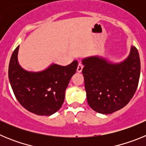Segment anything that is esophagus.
<instances>
[{
    "label": "esophagus",
    "mask_w": 146,
    "mask_h": 146,
    "mask_svg": "<svg viewBox=\"0 0 146 146\" xmlns=\"http://www.w3.org/2000/svg\"><path fill=\"white\" fill-rule=\"evenodd\" d=\"M82 68H83V66H82V64H78V66H77V72H82Z\"/></svg>",
    "instance_id": "34e87169"
}]
</instances>
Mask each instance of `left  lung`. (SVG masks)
Instances as JSON below:
<instances>
[{
    "mask_svg": "<svg viewBox=\"0 0 146 146\" xmlns=\"http://www.w3.org/2000/svg\"><path fill=\"white\" fill-rule=\"evenodd\" d=\"M87 101L94 111L111 114L128 104L138 86L140 60L131 45L126 58L118 63L99 55L82 60Z\"/></svg>",
    "mask_w": 146,
    "mask_h": 146,
    "instance_id": "1",
    "label": "left lung"
}]
</instances>
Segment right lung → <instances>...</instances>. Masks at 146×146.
<instances>
[{"label": "right lung", "instance_id": "right-lung-1", "mask_svg": "<svg viewBox=\"0 0 146 146\" xmlns=\"http://www.w3.org/2000/svg\"><path fill=\"white\" fill-rule=\"evenodd\" d=\"M20 45L13 52L9 66V79L13 92L23 108L38 115H51L64 103L65 91L77 70L74 60L66 66L51 64L44 70H25L18 61Z\"/></svg>", "mask_w": 146, "mask_h": 146}]
</instances>
